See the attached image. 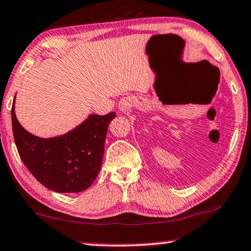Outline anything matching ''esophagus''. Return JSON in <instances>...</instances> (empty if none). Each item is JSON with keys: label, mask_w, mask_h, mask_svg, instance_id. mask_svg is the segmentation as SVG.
<instances>
[{"label": "esophagus", "mask_w": 251, "mask_h": 251, "mask_svg": "<svg viewBox=\"0 0 251 251\" xmlns=\"http://www.w3.org/2000/svg\"><path fill=\"white\" fill-rule=\"evenodd\" d=\"M132 103H133L132 98H129V96H126V98H124V99L120 100V102H119V110L122 112L128 111L129 108H131V106H132Z\"/></svg>", "instance_id": "1"}]
</instances>
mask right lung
<instances>
[{"mask_svg":"<svg viewBox=\"0 0 251 251\" xmlns=\"http://www.w3.org/2000/svg\"><path fill=\"white\" fill-rule=\"evenodd\" d=\"M115 112L88 118L65 134L43 139L19 124L11 109L13 138L19 156L40 183L56 193H79L89 188L101 170L108 126Z\"/></svg>","mask_w":251,"mask_h":251,"instance_id":"obj_1","label":"right lung"}]
</instances>
